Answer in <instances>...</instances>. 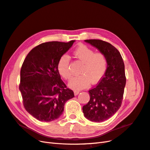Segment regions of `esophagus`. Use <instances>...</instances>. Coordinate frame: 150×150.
I'll list each match as a JSON object with an SVG mask.
<instances>
[{
  "label": "esophagus",
  "instance_id": "34e87169",
  "mask_svg": "<svg viewBox=\"0 0 150 150\" xmlns=\"http://www.w3.org/2000/svg\"><path fill=\"white\" fill-rule=\"evenodd\" d=\"M79 91H77V90H75V91H74V95L75 96H76V95H78L79 93Z\"/></svg>",
  "mask_w": 150,
  "mask_h": 150
}]
</instances>
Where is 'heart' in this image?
Here are the masks:
<instances>
[{
  "instance_id": "1",
  "label": "heart",
  "mask_w": 150,
  "mask_h": 150,
  "mask_svg": "<svg viewBox=\"0 0 150 150\" xmlns=\"http://www.w3.org/2000/svg\"><path fill=\"white\" fill-rule=\"evenodd\" d=\"M74 56L83 62L79 72L80 75L74 77L69 83V86L73 89H83L92 84L97 83L105 74L108 67V58L106 54L94 50L86 45H80L74 52ZM59 74L66 80L72 78L70 68V57L63 54L57 64Z\"/></svg>"
}]
</instances>
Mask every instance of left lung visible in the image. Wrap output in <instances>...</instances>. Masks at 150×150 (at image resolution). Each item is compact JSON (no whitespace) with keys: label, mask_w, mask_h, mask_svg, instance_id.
Listing matches in <instances>:
<instances>
[{"label":"left lung","mask_w":150,"mask_h":150,"mask_svg":"<svg viewBox=\"0 0 150 150\" xmlns=\"http://www.w3.org/2000/svg\"><path fill=\"white\" fill-rule=\"evenodd\" d=\"M106 54L108 67L96 87L89 90L90 99L83 107L84 116L103 122L114 115L121 106L126 85L125 64L120 52L110 43L99 39L85 40Z\"/></svg>","instance_id":"1"}]
</instances>
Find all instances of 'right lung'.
Wrapping results in <instances>:
<instances>
[{"mask_svg":"<svg viewBox=\"0 0 150 150\" xmlns=\"http://www.w3.org/2000/svg\"><path fill=\"white\" fill-rule=\"evenodd\" d=\"M74 41L40 44L28 53L22 65L19 90L22 102L25 110L39 121L59 118L66 102L74 96L57 69L60 57Z\"/></svg>","mask_w":150,"mask_h":150,"instance_id":"right-lung-1","label":"right lung"}]
</instances>
